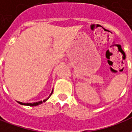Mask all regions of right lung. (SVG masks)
<instances>
[{
	"label": "right lung",
	"instance_id": "right-lung-1",
	"mask_svg": "<svg viewBox=\"0 0 132 132\" xmlns=\"http://www.w3.org/2000/svg\"><path fill=\"white\" fill-rule=\"evenodd\" d=\"M52 93H53V90H52V93H51V94L49 95V97H47V98H46V99L44 100L43 101H42V100H40V101H38V102H32V103H28V102H27V103H25V102H18H18L19 104H20V105H27V106H32V107H33V106H37V105H41V104H42V102H46V100L49 99V97H50V96L52 95Z\"/></svg>",
	"mask_w": 132,
	"mask_h": 132
}]
</instances>
